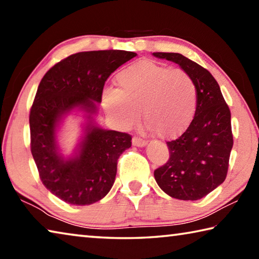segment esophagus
Listing matches in <instances>:
<instances>
[{"mask_svg":"<svg viewBox=\"0 0 259 259\" xmlns=\"http://www.w3.org/2000/svg\"><path fill=\"white\" fill-rule=\"evenodd\" d=\"M146 142L144 139H140V138H138V137H134L133 138V145H135V146H138V147H144V146H146Z\"/></svg>","mask_w":259,"mask_h":259,"instance_id":"1","label":"esophagus"}]
</instances>
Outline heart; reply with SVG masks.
Listing matches in <instances>:
<instances>
[{"label":"heart","mask_w":259,"mask_h":259,"mask_svg":"<svg viewBox=\"0 0 259 259\" xmlns=\"http://www.w3.org/2000/svg\"><path fill=\"white\" fill-rule=\"evenodd\" d=\"M119 89L103 91L107 115L122 129L139 120L140 111L148 129L161 138L177 137L194 119L196 88L192 77L179 68L148 60L130 65L116 75Z\"/></svg>","instance_id":"heart-1"}]
</instances>
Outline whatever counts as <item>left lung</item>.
<instances>
[{"label": "left lung", "instance_id": "obj_1", "mask_svg": "<svg viewBox=\"0 0 259 259\" xmlns=\"http://www.w3.org/2000/svg\"><path fill=\"white\" fill-rule=\"evenodd\" d=\"M154 57L178 64L196 88V111L185 133L166 143L170 157L157 168V185L171 198L195 201L225 181L233 147L231 112L221 88L209 71L175 52H154Z\"/></svg>", "mask_w": 259, "mask_h": 259}]
</instances>
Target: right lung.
Returning a JSON list of instances; mask_svg holds the SVG:
<instances>
[{"label": "right lung", "instance_id": "right-lung-1", "mask_svg": "<svg viewBox=\"0 0 259 259\" xmlns=\"http://www.w3.org/2000/svg\"><path fill=\"white\" fill-rule=\"evenodd\" d=\"M137 54L123 50L77 52L46 73L30 108V151L40 178L57 198L74 205L102 200L115 181L117 160L131 146V136L97 125V104L109 75ZM83 113L80 142L64 157L58 132L72 111Z\"/></svg>", "mask_w": 259, "mask_h": 259}]
</instances>
